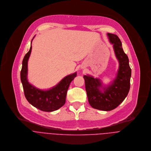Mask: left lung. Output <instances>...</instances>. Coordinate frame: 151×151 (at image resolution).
Returning <instances> with one entry per match:
<instances>
[{"label": "left lung", "instance_id": "obj_1", "mask_svg": "<svg viewBox=\"0 0 151 151\" xmlns=\"http://www.w3.org/2000/svg\"><path fill=\"white\" fill-rule=\"evenodd\" d=\"M107 35L119 62L115 78L109 84L104 85L99 78L83 76L89 104L93 108L103 111L112 110L123 102L129 91L131 77L129 58L123 51L121 41L115 34L107 33Z\"/></svg>", "mask_w": 151, "mask_h": 151}]
</instances>
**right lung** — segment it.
I'll use <instances>...</instances> for the list:
<instances>
[{
	"mask_svg": "<svg viewBox=\"0 0 151 151\" xmlns=\"http://www.w3.org/2000/svg\"><path fill=\"white\" fill-rule=\"evenodd\" d=\"M31 51V45L29 51L24 58L21 71V80L25 96L31 104L40 110L47 112L55 111L65 104L70 84L77 76V72L65 76L56 86L50 89H39L31 84L28 80V63Z\"/></svg>",
	"mask_w": 151,
	"mask_h": 151,
	"instance_id": "add662e5",
	"label": "right lung"
}]
</instances>
